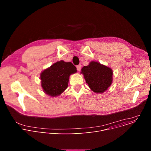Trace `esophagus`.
<instances>
[{
  "label": "esophagus",
  "instance_id": "obj_1",
  "mask_svg": "<svg viewBox=\"0 0 151 151\" xmlns=\"http://www.w3.org/2000/svg\"><path fill=\"white\" fill-rule=\"evenodd\" d=\"M76 69H77L78 71H80L81 70V64H79V65H78L76 66Z\"/></svg>",
  "mask_w": 151,
  "mask_h": 151
}]
</instances>
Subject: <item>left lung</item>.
Masks as SVG:
<instances>
[{"instance_id": "1", "label": "left lung", "mask_w": 151, "mask_h": 151, "mask_svg": "<svg viewBox=\"0 0 151 151\" xmlns=\"http://www.w3.org/2000/svg\"><path fill=\"white\" fill-rule=\"evenodd\" d=\"M86 82L90 89L96 93H103L112 84L113 71L97 61H91L81 69Z\"/></svg>"}]
</instances>
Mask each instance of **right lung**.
I'll use <instances>...</instances> for the list:
<instances>
[{
	"label": "right lung",
	"instance_id": "right-lung-1",
	"mask_svg": "<svg viewBox=\"0 0 151 151\" xmlns=\"http://www.w3.org/2000/svg\"><path fill=\"white\" fill-rule=\"evenodd\" d=\"M77 72L71 62H56L40 74L41 86L44 91L51 97L60 95L68 87L69 76Z\"/></svg>",
	"mask_w": 151,
	"mask_h": 151
}]
</instances>
